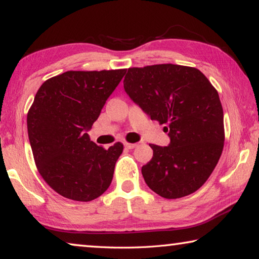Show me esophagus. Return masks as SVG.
<instances>
[{"label": "esophagus", "instance_id": "1", "mask_svg": "<svg viewBox=\"0 0 259 259\" xmlns=\"http://www.w3.org/2000/svg\"><path fill=\"white\" fill-rule=\"evenodd\" d=\"M124 146H125L126 148H129V150H133V148H135L136 146H137V144H133V143L125 142V143H124Z\"/></svg>", "mask_w": 259, "mask_h": 259}]
</instances>
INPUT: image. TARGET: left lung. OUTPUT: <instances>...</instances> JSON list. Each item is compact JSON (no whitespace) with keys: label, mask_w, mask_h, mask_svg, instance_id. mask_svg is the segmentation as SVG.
<instances>
[{"label":"left lung","mask_w":259,"mask_h":259,"mask_svg":"<svg viewBox=\"0 0 259 259\" xmlns=\"http://www.w3.org/2000/svg\"><path fill=\"white\" fill-rule=\"evenodd\" d=\"M125 93L151 120L165 124L169 146L150 144L143 165L147 186L165 199L190 195L207 182L224 147V114L217 90L194 67L174 64L133 67Z\"/></svg>","instance_id":"8db88e82"}]
</instances>
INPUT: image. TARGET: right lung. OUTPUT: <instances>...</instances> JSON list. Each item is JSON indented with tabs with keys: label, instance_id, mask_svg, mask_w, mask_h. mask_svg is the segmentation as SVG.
Returning <instances> with one entry per match:
<instances>
[{
	"label": "right lung",
	"instance_id": "1",
	"mask_svg": "<svg viewBox=\"0 0 259 259\" xmlns=\"http://www.w3.org/2000/svg\"><path fill=\"white\" fill-rule=\"evenodd\" d=\"M125 72L68 71L47 80L35 95L27 114L34 161L48 185L64 198L88 202L111 185L123 145L105 150L87 131Z\"/></svg>",
	"mask_w": 259,
	"mask_h": 259
}]
</instances>
